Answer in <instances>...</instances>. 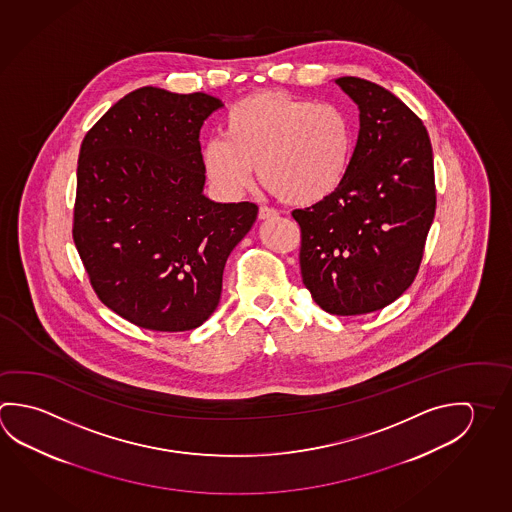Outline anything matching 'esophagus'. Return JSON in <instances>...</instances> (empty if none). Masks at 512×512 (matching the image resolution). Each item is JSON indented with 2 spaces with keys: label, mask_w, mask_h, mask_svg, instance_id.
<instances>
[{
  "label": "esophagus",
  "mask_w": 512,
  "mask_h": 512,
  "mask_svg": "<svg viewBox=\"0 0 512 512\" xmlns=\"http://www.w3.org/2000/svg\"><path fill=\"white\" fill-rule=\"evenodd\" d=\"M278 216L277 210L268 207H260L259 219L260 221H269V219H275Z\"/></svg>",
  "instance_id": "esophagus-1"
}]
</instances>
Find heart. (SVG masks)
<instances>
[{"label":"heart","instance_id":"b5f03b06","mask_svg":"<svg viewBox=\"0 0 512 512\" xmlns=\"http://www.w3.org/2000/svg\"><path fill=\"white\" fill-rule=\"evenodd\" d=\"M354 127L332 102L262 91L226 113L223 138L208 140L201 163L226 194L243 192L257 165L266 189L295 207L331 198L349 174Z\"/></svg>","mask_w":512,"mask_h":512}]
</instances>
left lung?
<instances>
[{"instance_id": "left-lung-1", "label": "left lung", "mask_w": 512, "mask_h": 512, "mask_svg": "<svg viewBox=\"0 0 512 512\" xmlns=\"http://www.w3.org/2000/svg\"><path fill=\"white\" fill-rule=\"evenodd\" d=\"M336 84L358 104L349 174L331 198L293 210L300 269L314 302L338 316L374 313L412 286L435 217L430 136L394 93L358 77Z\"/></svg>"}]
</instances>
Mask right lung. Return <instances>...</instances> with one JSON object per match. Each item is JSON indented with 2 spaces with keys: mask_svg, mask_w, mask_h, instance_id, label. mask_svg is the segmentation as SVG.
Masks as SVG:
<instances>
[{
  "mask_svg": "<svg viewBox=\"0 0 512 512\" xmlns=\"http://www.w3.org/2000/svg\"><path fill=\"white\" fill-rule=\"evenodd\" d=\"M223 102L145 86L84 136L73 241L111 311L149 331L196 329L216 311L226 259L255 203L203 194L199 131Z\"/></svg>",
  "mask_w": 512,
  "mask_h": 512,
  "instance_id": "right-lung-1",
  "label": "right lung"
}]
</instances>
